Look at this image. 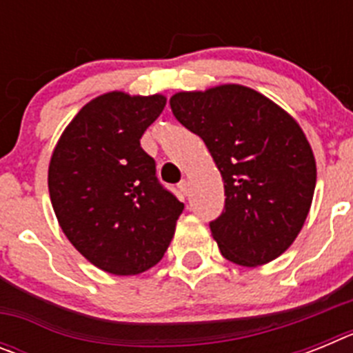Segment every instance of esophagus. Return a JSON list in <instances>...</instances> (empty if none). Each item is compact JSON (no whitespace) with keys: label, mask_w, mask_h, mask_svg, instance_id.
I'll return each mask as SVG.
<instances>
[{"label":"esophagus","mask_w":353,"mask_h":353,"mask_svg":"<svg viewBox=\"0 0 353 353\" xmlns=\"http://www.w3.org/2000/svg\"><path fill=\"white\" fill-rule=\"evenodd\" d=\"M189 187H191V183H189V180H187V179H183L182 182L179 183V189H180V192H182L183 196L189 194Z\"/></svg>","instance_id":"esophagus-1"}]
</instances>
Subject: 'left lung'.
<instances>
[{
    "mask_svg": "<svg viewBox=\"0 0 353 353\" xmlns=\"http://www.w3.org/2000/svg\"><path fill=\"white\" fill-rule=\"evenodd\" d=\"M171 111L207 145L224 180L210 232L226 260L256 267L297 239L313 201L316 164L299 123L240 84L171 97Z\"/></svg>",
    "mask_w": 353,
    "mask_h": 353,
    "instance_id": "1",
    "label": "left lung"
}]
</instances>
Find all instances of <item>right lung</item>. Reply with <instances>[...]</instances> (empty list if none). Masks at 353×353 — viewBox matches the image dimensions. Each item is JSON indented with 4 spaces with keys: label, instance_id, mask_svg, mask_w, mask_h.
I'll use <instances>...</instances> for the list:
<instances>
[{
    "label": "right lung",
    "instance_id": "add662e5",
    "mask_svg": "<svg viewBox=\"0 0 353 353\" xmlns=\"http://www.w3.org/2000/svg\"><path fill=\"white\" fill-rule=\"evenodd\" d=\"M162 95L111 92L68 123L49 164V194L61 230L95 267L134 276L162 260L183 203L159 182L141 136Z\"/></svg>",
    "mask_w": 353,
    "mask_h": 353
}]
</instances>
